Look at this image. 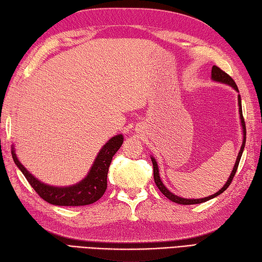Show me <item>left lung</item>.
<instances>
[{
    "instance_id": "obj_1",
    "label": "left lung",
    "mask_w": 262,
    "mask_h": 262,
    "mask_svg": "<svg viewBox=\"0 0 262 262\" xmlns=\"http://www.w3.org/2000/svg\"><path fill=\"white\" fill-rule=\"evenodd\" d=\"M211 79L213 80V81H217V82H222V83L228 84V86L233 87V88L235 89L236 92L238 93V89H237V86H236L235 81H234V80H233L231 77H229L226 72H224V71L222 70V69H220V68L216 67V66H213L212 69H211ZM237 100H238L239 117H241V124H242V129H243V141H242V146H241V149H239L238 155H237V158H236V162H235V165H234L233 170H232L231 175H229V178H228V180H227L226 184L224 185L220 191L216 192L215 194L207 196V198H202V199H185V198H181V196H178L176 194H173L172 192H170V191L166 188V186L164 185V183L162 182L161 178H159V172H158V165H157V162L155 161L154 157H151V162H152V166H154V180H155V183H156V185H157V188L159 189V191H161L162 193H163L165 196H166V198H168L170 201L176 202V204H180V205H195V204H202V202L210 200V199H212V198H215V196L220 195L221 193H223V192L228 188L229 184H231L233 178H234V176H235L236 169H237L238 163H239V159H241L243 149H244V146H245V140H247V129H245V122H244L243 114H242L241 96H239V95L237 96Z\"/></svg>"
}]
</instances>
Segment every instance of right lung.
Segmentation results:
<instances>
[{
	"instance_id": "add662e5",
	"label": "right lung",
	"mask_w": 262,
	"mask_h": 262,
	"mask_svg": "<svg viewBox=\"0 0 262 262\" xmlns=\"http://www.w3.org/2000/svg\"><path fill=\"white\" fill-rule=\"evenodd\" d=\"M123 143V136L117 135L100 149L87 176L79 183L70 186H52L40 182L29 173L15 155L12 147V158L33 189L40 198L55 206H86L99 200L107 188V173L112 158Z\"/></svg>"
}]
</instances>
